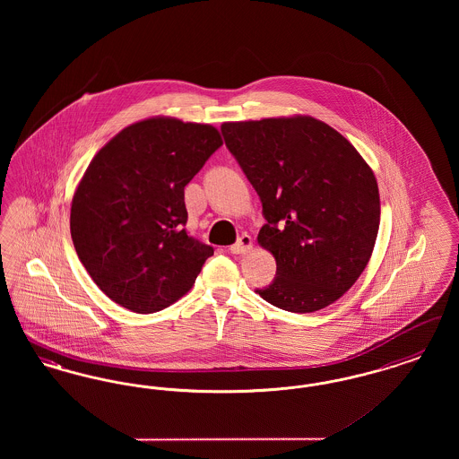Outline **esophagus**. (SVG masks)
<instances>
[{
	"mask_svg": "<svg viewBox=\"0 0 459 459\" xmlns=\"http://www.w3.org/2000/svg\"><path fill=\"white\" fill-rule=\"evenodd\" d=\"M253 247V239L247 234H242L236 244L230 246V253L232 255H244Z\"/></svg>",
	"mask_w": 459,
	"mask_h": 459,
	"instance_id": "obj_1",
	"label": "esophagus"
}]
</instances>
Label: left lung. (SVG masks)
<instances>
[{"label":"left lung","instance_id":"8db88e82","mask_svg":"<svg viewBox=\"0 0 459 459\" xmlns=\"http://www.w3.org/2000/svg\"><path fill=\"white\" fill-rule=\"evenodd\" d=\"M227 150L260 196L258 242L277 262L264 301L311 313L337 301L370 260L378 186L346 137L311 117L221 126Z\"/></svg>","mask_w":459,"mask_h":459}]
</instances>
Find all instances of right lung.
Masks as SVG:
<instances>
[{
    "label": "right lung",
    "instance_id": "obj_1",
    "mask_svg": "<svg viewBox=\"0 0 459 459\" xmlns=\"http://www.w3.org/2000/svg\"><path fill=\"white\" fill-rule=\"evenodd\" d=\"M212 126L150 118L92 158L70 210V234L91 279L135 313L182 298L213 247L189 236L184 187L221 146Z\"/></svg>",
    "mask_w": 459,
    "mask_h": 459
}]
</instances>
